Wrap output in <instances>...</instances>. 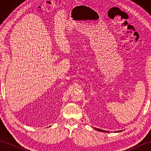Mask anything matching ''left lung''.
I'll list each match as a JSON object with an SVG mask.
<instances>
[{
    "label": "left lung",
    "mask_w": 151,
    "mask_h": 151,
    "mask_svg": "<svg viewBox=\"0 0 151 151\" xmlns=\"http://www.w3.org/2000/svg\"><path fill=\"white\" fill-rule=\"evenodd\" d=\"M94 129H95V130H98V131H101V132H107V131H104V130H101V129H96V128H94ZM119 132V131H118ZM121 132V131H120Z\"/></svg>",
    "instance_id": "1"
}]
</instances>
